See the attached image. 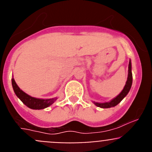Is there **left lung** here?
<instances>
[{"label":"left lung","mask_w":152,"mask_h":152,"mask_svg":"<svg viewBox=\"0 0 152 152\" xmlns=\"http://www.w3.org/2000/svg\"><path fill=\"white\" fill-rule=\"evenodd\" d=\"M129 70H128V77H127V80L126 82V85L124 86V89L116 97L110 100V102H104V103H99V102H93V104L97 107H101V108H110V107H115L116 105L118 104L121 102L126 96L129 92L130 89H131L132 85V62L131 60H129Z\"/></svg>","instance_id":"obj_1"}]
</instances>
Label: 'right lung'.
<instances>
[{
	"mask_svg": "<svg viewBox=\"0 0 152 152\" xmlns=\"http://www.w3.org/2000/svg\"><path fill=\"white\" fill-rule=\"evenodd\" d=\"M12 85L13 87L14 92L15 95L19 98L20 100L23 102L26 106L28 108L32 109V110H42L46 107H49L55 102V101L57 99V98H53V99H37V98L32 97L26 93L25 92L20 90L18 85L15 82L14 78L12 79Z\"/></svg>",
	"mask_w": 152,
	"mask_h": 152,
	"instance_id": "add662e5",
	"label": "right lung"
}]
</instances>
